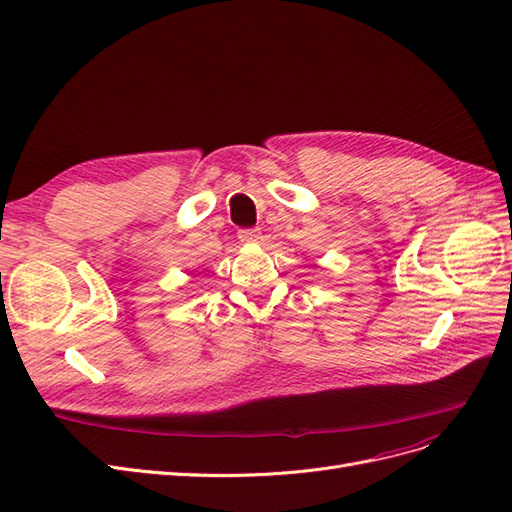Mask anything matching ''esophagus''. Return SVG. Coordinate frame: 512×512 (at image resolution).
Wrapping results in <instances>:
<instances>
[{"label":"esophagus","mask_w":512,"mask_h":512,"mask_svg":"<svg viewBox=\"0 0 512 512\" xmlns=\"http://www.w3.org/2000/svg\"><path fill=\"white\" fill-rule=\"evenodd\" d=\"M239 239H241V243H260L262 235H260L258 228H241Z\"/></svg>","instance_id":"obj_1"}]
</instances>
